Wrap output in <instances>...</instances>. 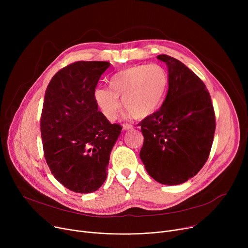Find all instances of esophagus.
<instances>
[{
    "instance_id": "1",
    "label": "esophagus",
    "mask_w": 248,
    "mask_h": 248,
    "mask_svg": "<svg viewBox=\"0 0 248 248\" xmlns=\"http://www.w3.org/2000/svg\"><path fill=\"white\" fill-rule=\"evenodd\" d=\"M123 128H124V130L131 129V128H133V125L130 124H123Z\"/></svg>"
}]
</instances>
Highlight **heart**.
Here are the masks:
<instances>
[{
    "instance_id": "obj_1",
    "label": "heart",
    "mask_w": 248,
    "mask_h": 248,
    "mask_svg": "<svg viewBox=\"0 0 248 248\" xmlns=\"http://www.w3.org/2000/svg\"><path fill=\"white\" fill-rule=\"evenodd\" d=\"M109 83L112 90L97 87L94 91L95 102L105 118L117 119L122 98L124 109L140 119L158 110L168 90L169 78L161 65L143 63L120 70Z\"/></svg>"
}]
</instances>
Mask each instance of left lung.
Wrapping results in <instances>:
<instances>
[{"label": "left lung", "mask_w": 248, "mask_h": 248, "mask_svg": "<svg viewBox=\"0 0 248 248\" xmlns=\"http://www.w3.org/2000/svg\"><path fill=\"white\" fill-rule=\"evenodd\" d=\"M169 68V89L161 108L139 124L144 136L140 159L160 184H184L208 160L216 119L204 82L179 60L159 55Z\"/></svg>", "instance_id": "left-lung-1"}]
</instances>
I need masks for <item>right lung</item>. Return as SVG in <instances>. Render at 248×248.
<instances>
[{"instance_id": "add662e5", "label": "right lung", "mask_w": 248, "mask_h": 248, "mask_svg": "<svg viewBox=\"0 0 248 248\" xmlns=\"http://www.w3.org/2000/svg\"><path fill=\"white\" fill-rule=\"evenodd\" d=\"M108 62H76L51 79L41 114V137L52 174L74 192L96 191L107 178L122 126L98 111L94 91Z\"/></svg>"}]
</instances>
